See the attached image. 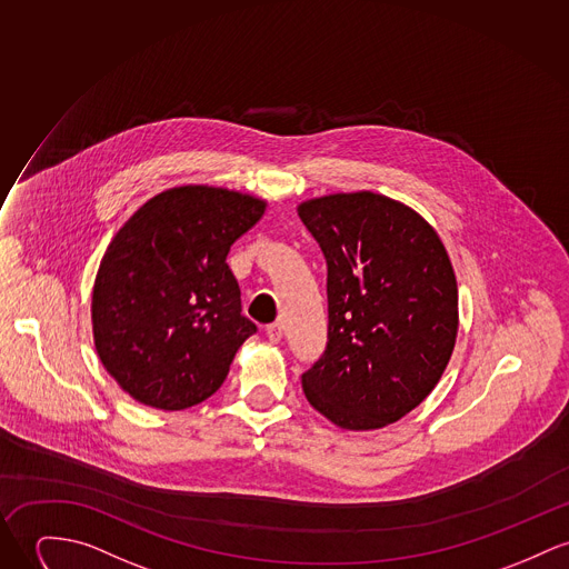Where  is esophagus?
I'll list each match as a JSON object with an SVG mask.
<instances>
[{
    "label": "esophagus",
    "instance_id": "1",
    "mask_svg": "<svg viewBox=\"0 0 569 569\" xmlns=\"http://www.w3.org/2000/svg\"><path fill=\"white\" fill-rule=\"evenodd\" d=\"M266 336L270 340V345H279L283 338V325L281 322H272L266 327Z\"/></svg>",
    "mask_w": 569,
    "mask_h": 569
}]
</instances>
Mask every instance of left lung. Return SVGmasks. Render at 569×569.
I'll use <instances>...</instances> for the list:
<instances>
[{
    "mask_svg": "<svg viewBox=\"0 0 569 569\" xmlns=\"http://www.w3.org/2000/svg\"><path fill=\"white\" fill-rule=\"evenodd\" d=\"M327 260V349L303 372L309 405L333 425L370 431L416 409L455 349L457 279L436 229L375 192L299 206Z\"/></svg>",
    "mask_w": 569,
    "mask_h": 569,
    "instance_id": "left-lung-1",
    "label": "left lung"
}]
</instances>
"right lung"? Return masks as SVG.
Returning a JSON list of instances; mask_svg holds the SVG:
<instances>
[{"instance_id":"add662e5","label":"right lung","mask_w":569,"mask_h":569,"mask_svg":"<svg viewBox=\"0 0 569 569\" xmlns=\"http://www.w3.org/2000/svg\"><path fill=\"white\" fill-rule=\"evenodd\" d=\"M263 210L251 194L179 186L149 199L112 238L92 288V336L131 398L179 411L222 386L258 331L224 260Z\"/></svg>"}]
</instances>
